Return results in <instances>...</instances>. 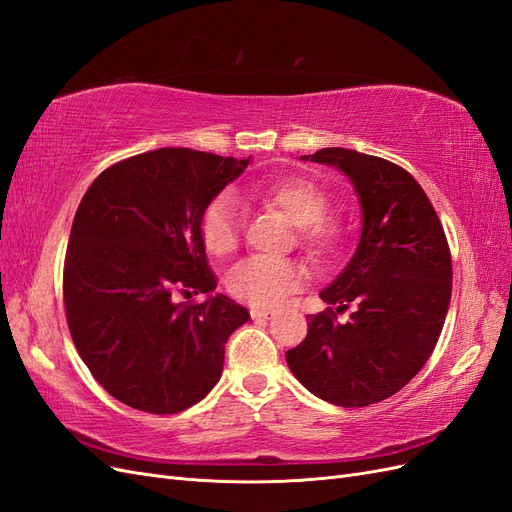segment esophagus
<instances>
[{
    "label": "esophagus",
    "instance_id": "obj_1",
    "mask_svg": "<svg viewBox=\"0 0 512 512\" xmlns=\"http://www.w3.org/2000/svg\"><path fill=\"white\" fill-rule=\"evenodd\" d=\"M250 316H252V320H269L273 316V312L271 309H252Z\"/></svg>",
    "mask_w": 512,
    "mask_h": 512
}]
</instances>
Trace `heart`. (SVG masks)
<instances>
[{"label": "heart", "mask_w": 512, "mask_h": 512, "mask_svg": "<svg viewBox=\"0 0 512 512\" xmlns=\"http://www.w3.org/2000/svg\"><path fill=\"white\" fill-rule=\"evenodd\" d=\"M252 196L265 207L282 211L299 228V239L309 254L318 258L339 250L344 230L335 218H329L331 198L318 183L303 177H284L254 185ZM243 215L230 194H218L203 209L198 230L205 250L224 258L237 250L241 239ZM307 284V271L294 260L247 258L226 277L228 292L241 303L258 309L280 305L292 292Z\"/></svg>", "instance_id": "1"}]
</instances>
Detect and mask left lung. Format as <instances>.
<instances>
[{
    "mask_svg": "<svg viewBox=\"0 0 512 512\" xmlns=\"http://www.w3.org/2000/svg\"><path fill=\"white\" fill-rule=\"evenodd\" d=\"M305 162L350 179L363 213L361 239L346 269L320 292L333 307L307 318L286 363L309 393L342 408L395 395L423 369L451 303L453 265L444 228L416 179L401 166L354 149L327 147Z\"/></svg>",
    "mask_w": 512,
    "mask_h": 512,
    "instance_id": "1",
    "label": "left lung"
}]
</instances>
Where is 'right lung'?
Masks as SVG:
<instances>
[{
	"instance_id": "right-lung-1",
	"label": "right lung",
	"mask_w": 512,
	"mask_h": 512,
	"mask_svg": "<svg viewBox=\"0 0 512 512\" xmlns=\"http://www.w3.org/2000/svg\"><path fill=\"white\" fill-rule=\"evenodd\" d=\"M252 158L162 147L108 166L76 209L64 265L72 342L108 395L175 414L218 384L228 337L250 312L213 294L198 222ZM208 294L177 304L174 292Z\"/></svg>"
}]
</instances>
